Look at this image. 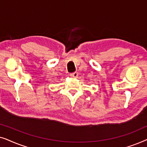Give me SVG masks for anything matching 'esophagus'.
<instances>
[{
    "mask_svg": "<svg viewBox=\"0 0 147 147\" xmlns=\"http://www.w3.org/2000/svg\"><path fill=\"white\" fill-rule=\"evenodd\" d=\"M78 76V72H74V73L70 74V76H71V78H77Z\"/></svg>",
    "mask_w": 147,
    "mask_h": 147,
    "instance_id": "1",
    "label": "esophagus"
}]
</instances>
